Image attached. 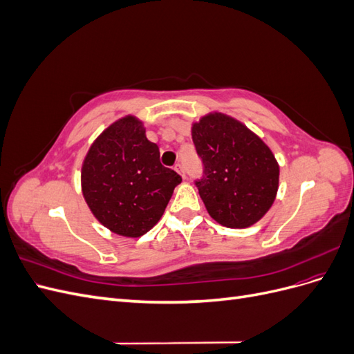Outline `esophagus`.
<instances>
[{
	"label": "esophagus",
	"instance_id": "34e87169",
	"mask_svg": "<svg viewBox=\"0 0 354 354\" xmlns=\"http://www.w3.org/2000/svg\"><path fill=\"white\" fill-rule=\"evenodd\" d=\"M174 169L177 171V173L181 176V177H186V173H185V167L183 165H181V164H176V167H174Z\"/></svg>",
	"mask_w": 354,
	"mask_h": 354
}]
</instances>
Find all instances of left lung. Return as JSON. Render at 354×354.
I'll return each instance as SVG.
<instances>
[{
    "label": "left lung",
    "instance_id": "1",
    "mask_svg": "<svg viewBox=\"0 0 354 354\" xmlns=\"http://www.w3.org/2000/svg\"><path fill=\"white\" fill-rule=\"evenodd\" d=\"M192 138L203 165L195 185L209 216L226 227L252 226L272 207L279 185V165L270 149L223 113L194 124Z\"/></svg>",
    "mask_w": 354,
    "mask_h": 354
}]
</instances>
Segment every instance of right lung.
<instances>
[{"label":"right lung","mask_w":354,"mask_h":354,"mask_svg":"<svg viewBox=\"0 0 354 354\" xmlns=\"http://www.w3.org/2000/svg\"><path fill=\"white\" fill-rule=\"evenodd\" d=\"M81 180L95 218L121 236L138 238L162 217L181 177L160 164L142 122L127 116L93 143Z\"/></svg>","instance_id":"right-lung-1"}]
</instances>
